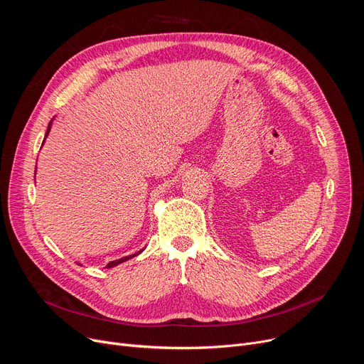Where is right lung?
<instances>
[{
	"label": "right lung",
	"mask_w": 364,
	"mask_h": 364,
	"mask_svg": "<svg viewBox=\"0 0 364 364\" xmlns=\"http://www.w3.org/2000/svg\"><path fill=\"white\" fill-rule=\"evenodd\" d=\"M54 119V118H53ZM53 119L50 121V124H48V128H47V132H46V139H47V136L50 134V129H51V124H53ZM46 139H44V141H46ZM44 141H43V144H44ZM36 174V172H35ZM143 252V250L141 251H139V252H136V254H132V255H128V257H124V258H119V259H114V261H110L107 265H106V269H112V267H117L118 264H122V262H125V261H128L129 258H134V257H137L139 254H141ZM81 265V264H80Z\"/></svg>",
	"instance_id": "1"
}]
</instances>
